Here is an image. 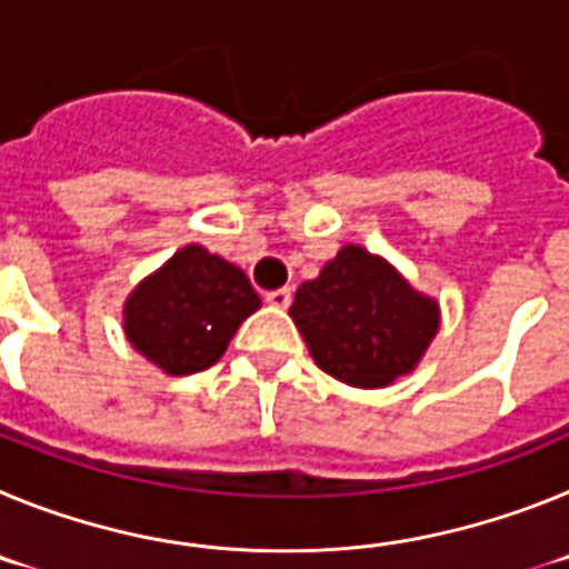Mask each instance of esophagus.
Here are the masks:
<instances>
[{
  "instance_id": "obj_1",
  "label": "esophagus",
  "mask_w": 569,
  "mask_h": 569,
  "mask_svg": "<svg viewBox=\"0 0 569 569\" xmlns=\"http://www.w3.org/2000/svg\"><path fill=\"white\" fill-rule=\"evenodd\" d=\"M264 301H268L270 308H290V301H293V293H290V288H279V290H270L268 296H264Z\"/></svg>"
}]
</instances>
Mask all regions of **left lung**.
Returning a JSON list of instances; mask_svg holds the SVG:
<instances>
[{
  "label": "left lung",
  "mask_w": 569,
  "mask_h": 569,
  "mask_svg": "<svg viewBox=\"0 0 569 569\" xmlns=\"http://www.w3.org/2000/svg\"><path fill=\"white\" fill-rule=\"evenodd\" d=\"M290 319L325 373L379 390L419 367L439 333L441 308L385 256L345 244L296 290Z\"/></svg>",
  "instance_id": "left-lung-1"
}]
</instances>
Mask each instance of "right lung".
<instances>
[{
  "mask_svg": "<svg viewBox=\"0 0 569 569\" xmlns=\"http://www.w3.org/2000/svg\"><path fill=\"white\" fill-rule=\"evenodd\" d=\"M261 308L244 270L204 244H184L144 276L122 308L136 353L168 376H190L222 359L230 339Z\"/></svg>",
  "mask_w": 569,
  "mask_h": 569,
  "instance_id": "add662e5",
  "label": "right lung"
}]
</instances>
